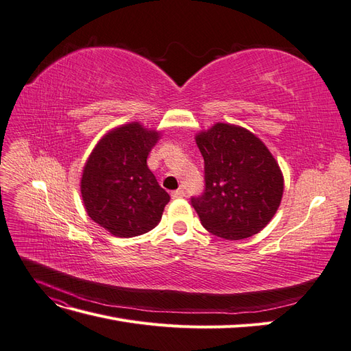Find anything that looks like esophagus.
I'll list each match as a JSON object with an SVG mask.
<instances>
[{
	"label": "esophagus",
	"mask_w": 351,
	"mask_h": 351,
	"mask_svg": "<svg viewBox=\"0 0 351 351\" xmlns=\"http://www.w3.org/2000/svg\"><path fill=\"white\" fill-rule=\"evenodd\" d=\"M171 196L174 199H180V197H184L186 196V192H184L183 189H177V190H174V192L171 193Z\"/></svg>",
	"instance_id": "1"
}]
</instances>
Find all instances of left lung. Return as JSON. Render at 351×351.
<instances>
[{"instance_id":"obj_1","label":"left lung","mask_w":351,"mask_h":351,"mask_svg":"<svg viewBox=\"0 0 351 351\" xmlns=\"http://www.w3.org/2000/svg\"><path fill=\"white\" fill-rule=\"evenodd\" d=\"M205 161V190L192 197L202 226L226 240L247 239L268 226L284 178L268 147L239 125L217 123L196 136Z\"/></svg>"}]
</instances>
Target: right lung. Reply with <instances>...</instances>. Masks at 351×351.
Returning <instances> with one entry per match:
<instances>
[{
	"instance_id": "obj_1",
	"label": "right lung",
	"mask_w": 351,
	"mask_h": 351,
	"mask_svg": "<svg viewBox=\"0 0 351 351\" xmlns=\"http://www.w3.org/2000/svg\"><path fill=\"white\" fill-rule=\"evenodd\" d=\"M159 133L139 123L117 127L95 146L83 168L80 192L88 215L117 237L145 234L161 221L169 195L146 159Z\"/></svg>"
}]
</instances>
